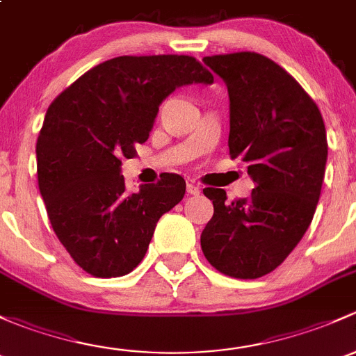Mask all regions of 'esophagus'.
Listing matches in <instances>:
<instances>
[{"label":"esophagus","instance_id":"1","mask_svg":"<svg viewBox=\"0 0 356 356\" xmlns=\"http://www.w3.org/2000/svg\"><path fill=\"white\" fill-rule=\"evenodd\" d=\"M186 193H188V195H199L200 193V186L197 185V183H186Z\"/></svg>","mask_w":356,"mask_h":356}]
</instances>
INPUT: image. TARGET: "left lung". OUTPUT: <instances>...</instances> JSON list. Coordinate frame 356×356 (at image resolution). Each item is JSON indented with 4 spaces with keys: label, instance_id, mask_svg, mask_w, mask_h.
<instances>
[{
    "label": "left lung",
    "instance_id": "8db88e82",
    "mask_svg": "<svg viewBox=\"0 0 356 356\" xmlns=\"http://www.w3.org/2000/svg\"><path fill=\"white\" fill-rule=\"evenodd\" d=\"M204 63L228 87L229 156L247 164L255 188L233 202L222 188H204L214 214L200 245L219 273L255 280L276 269L312 222L327 163L324 120L302 86L262 54Z\"/></svg>",
    "mask_w": 356,
    "mask_h": 356
}]
</instances>
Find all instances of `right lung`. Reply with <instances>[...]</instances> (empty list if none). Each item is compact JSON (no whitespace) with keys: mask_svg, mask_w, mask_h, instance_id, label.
I'll list each match as a JSON object with an SVG mask.
<instances>
[{"mask_svg":"<svg viewBox=\"0 0 356 356\" xmlns=\"http://www.w3.org/2000/svg\"><path fill=\"white\" fill-rule=\"evenodd\" d=\"M212 82L192 56H118L51 102L35 145L39 190L58 240L86 273L124 276L144 259L157 221L186 185L164 173L128 193L122 159L147 140L161 102L175 89Z\"/></svg>","mask_w":356,"mask_h":356,"instance_id":"right-lung-1","label":"right lung"}]
</instances>
